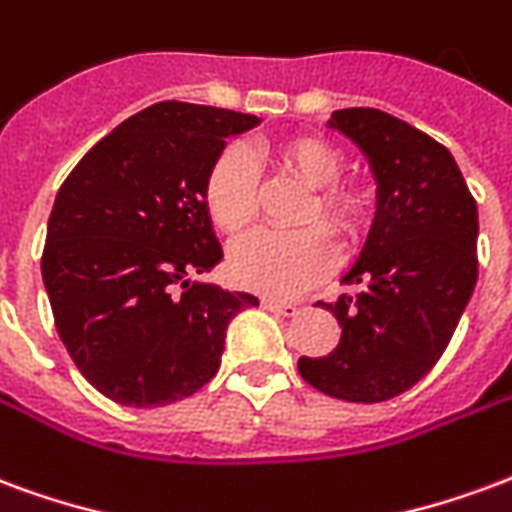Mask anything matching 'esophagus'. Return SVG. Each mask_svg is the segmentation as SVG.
<instances>
[{
    "label": "esophagus",
    "mask_w": 512,
    "mask_h": 512,
    "mask_svg": "<svg viewBox=\"0 0 512 512\" xmlns=\"http://www.w3.org/2000/svg\"><path fill=\"white\" fill-rule=\"evenodd\" d=\"M261 308H267V311L272 313H281V316H294V313L300 311V305H297V302L272 300V297H264V300H261Z\"/></svg>",
    "instance_id": "1"
}]
</instances>
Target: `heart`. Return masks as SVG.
Segmentation results:
<instances>
[{
	"label": "heart",
	"mask_w": 512,
	"mask_h": 512,
	"mask_svg": "<svg viewBox=\"0 0 512 512\" xmlns=\"http://www.w3.org/2000/svg\"><path fill=\"white\" fill-rule=\"evenodd\" d=\"M272 155L283 169L313 188L302 212V220L311 226L297 231H256L234 245L229 270L242 289L270 297H294L322 281L338 259L330 231L312 220L322 219L341 237H357L365 226V201L360 193L335 185L343 171V158L322 138H283L272 147ZM256 196V160L245 147H226L212 160L204 179L210 220L223 234H240L256 218Z\"/></svg>",
	"instance_id": "b5f03b06"
}]
</instances>
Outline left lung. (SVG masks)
Here are the masks:
<instances>
[{
  "mask_svg": "<svg viewBox=\"0 0 512 512\" xmlns=\"http://www.w3.org/2000/svg\"><path fill=\"white\" fill-rule=\"evenodd\" d=\"M376 179V215L335 313L341 341L327 357H300L322 393L379 404L420 382L453 338L477 283V204L450 149L379 108L333 111Z\"/></svg>",
  "mask_w": 512,
  "mask_h": 512,
  "instance_id": "left-lung-1",
  "label": "left lung"
}]
</instances>
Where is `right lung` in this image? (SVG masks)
I'll return each mask as SVG.
<instances>
[{
    "label": "right lung",
    "instance_id": "right-lung-1",
    "mask_svg": "<svg viewBox=\"0 0 512 512\" xmlns=\"http://www.w3.org/2000/svg\"><path fill=\"white\" fill-rule=\"evenodd\" d=\"M261 119L166 100L100 138L67 179L43 248L57 333L95 390L122 406L174 404L218 374L226 327L259 305L190 281L220 259L204 179L226 138Z\"/></svg>",
    "mask_w": 512,
    "mask_h": 512
}]
</instances>
